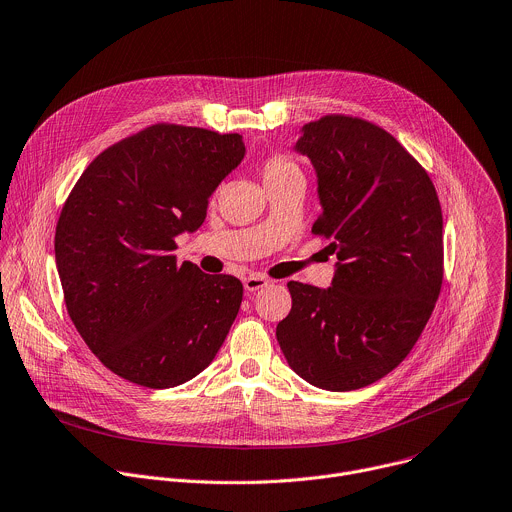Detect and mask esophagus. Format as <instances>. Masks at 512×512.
<instances>
[{
  "label": "esophagus",
  "mask_w": 512,
  "mask_h": 512,
  "mask_svg": "<svg viewBox=\"0 0 512 512\" xmlns=\"http://www.w3.org/2000/svg\"><path fill=\"white\" fill-rule=\"evenodd\" d=\"M267 283H269V279L263 277V275H249V277L243 279V287H245L247 291H259V289L265 287Z\"/></svg>",
  "instance_id": "34e87169"
}]
</instances>
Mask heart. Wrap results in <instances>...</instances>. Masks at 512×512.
I'll return each mask as SVG.
<instances>
[{"label":"heart","mask_w":512,"mask_h":512,"mask_svg":"<svg viewBox=\"0 0 512 512\" xmlns=\"http://www.w3.org/2000/svg\"><path fill=\"white\" fill-rule=\"evenodd\" d=\"M291 177H303V175H301V166L289 154L277 152V154H271L265 158V162H263L265 185L281 183Z\"/></svg>","instance_id":"obj_1"}]
</instances>
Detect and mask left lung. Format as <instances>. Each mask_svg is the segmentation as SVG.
<instances>
[{
	"instance_id": "1",
	"label": "left lung",
	"mask_w": 512,
	"mask_h": 512,
	"mask_svg": "<svg viewBox=\"0 0 512 512\" xmlns=\"http://www.w3.org/2000/svg\"><path fill=\"white\" fill-rule=\"evenodd\" d=\"M295 150L317 173L311 233L337 255L331 287L289 281L277 342L291 370L331 392L370 386L414 348L444 275L442 209L424 166L384 128L327 114Z\"/></svg>"
}]
</instances>
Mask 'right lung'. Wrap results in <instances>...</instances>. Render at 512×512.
<instances>
[{
    "label": "right lung",
    "mask_w": 512,
    "mask_h": 512,
    "mask_svg": "<svg viewBox=\"0 0 512 512\" xmlns=\"http://www.w3.org/2000/svg\"><path fill=\"white\" fill-rule=\"evenodd\" d=\"M243 156L239 134L158 122L100 152L68 195L54 241L66 309L116 376L175 388L215 360L243 283L173 251Z\"/></svg>",
    "instance_id": "right-lung-1"
}]
</instances>
